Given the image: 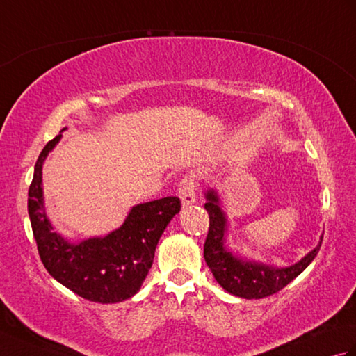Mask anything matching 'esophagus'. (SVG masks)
<instances>
[{"mask_svg": "<svg viewBox=\"0 0 356 356\" xmlns=\"http://www.w3.org/2000/svg\"><path fill=\"white\" fill-rule=\"evenodd\" d=\"M194 179L193 176H185V179H182V182L179 185V199L182 202V207H190L193 203H195V191H194Z\"/></svg>", "mask_w": 356, "mask_h": 356, "instance_id": "1", "label": "esophagus"}]
</instances>
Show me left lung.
<instances>
[{
    "label": "left lung",
    "mask_w": 356,
    "mask_h": 356,
    "mask_svg": "<svg viewBox=\"0 0 356 356\" xmlns=\"http://www.w3.org/2000/svg\"><path fill=\"white\" fill-rule=\"evenodd\" d=\"M205 209L209 214V231L203 248V257L217 283L236 297L257 300L282 291L314 261L320 251L323 237H320L318 245L311 252L286 268H277L232 254L231 249L226 246L229 222L223 211V202L218 190L209 188L205 191Z\"/></svg>",
    "instance_id": "obj_1"
}]
</instances>
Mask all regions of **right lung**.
Wrapping results in <instances>:
<instances>
[{
	"instance_id": "right-lung-1",
	"label": "right lung",
	"mask_w": 356,
	"mask_h": 356,
	"mask_svg": "<svg viewBox=\"0 0 356 356\" xmlns=\"http://www.w3.org/2000/svg\"><path fill=\"white\" fill-rule=\"evenodd\" d=\"M63 128L41 151L29 188V217L38 252L49 274L79 297L95 303H119L138 293L153 264L166 226L180 211L177 197L134 205L124 223L107 236L73 243L53 228L45 213L42 166L63 138Z\"/></svg>"
}]
</instances>
